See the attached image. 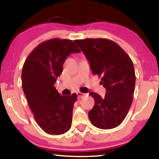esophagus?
Instances as JSON below:
<instances>
[{
    "instance_id": "1",
    "label": "esophagus",
    "mask_w": 159,
    "mask_h": 159,
    "mask_svg": "<svg viewBox=\"0 0 159 159\" xmlns=\"http://www.w3.org/2000/svg\"><path fill=\"white\" fill-rule=\"evenodd\" d=\"M77 95H78V98H79V99H80V98H83V97H85V96L86 95V94H85V93H82L79 92V93H77Z\"/></svg>"
}]
</instances>
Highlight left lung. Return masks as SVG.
<instances>
[{
    "mask_svg": "<svg viewBox=\"0 0 159 159\" xmlns=\"http://www.w3.org/2000/svg\"><path fill=\"white\" fill-rule=\"evenodd\" d=\"M89 61L93 74L102 77L105 97L91 93L95 105L88 112L95 127L107 130L119 125L133 102L135 73L133 61L116 43L107 39L75 40Z\"/></svg>",
    "mask_w": 159,
    "mask_h": 159,
    "instance_id": "left-lung-1",
    "label": "left lung"
}]
</instances>
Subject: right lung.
<instances>
[{
  "instance_id": "1",
  "label": "right lung",
  "mask_w": 159,
  "mask_h": 159,
  "mask_svg": "<svg viewBox=\"0 0 159 159\" xmlns=\"http://www.w3.org/2000/svg\"><path fill=\"white\" fill-rule=\"evenodd\" d=\"M80 52L71 40L52 39L37 45L23 65L22 89L35 120L48 134H61L71 128L77 95H61L55 83L66 57Z\"/></svg>"
}]
</instances>
